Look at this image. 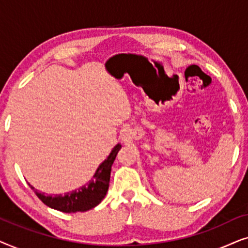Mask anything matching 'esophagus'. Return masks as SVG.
I'll use <instances>...</instances> for the list:
<instances>
[{
  "mask_svg": "<svg viewBox=\"0 0 248 248\" xmlns=\"http://www.w3.org/2000/svg\"><path fill=\"white\" fill-rule=\"evenodd\" d=\"M126 133H127V130H124V134L126 135Z\"/></svg>",
  "mask_w": 248,
  "mask_h": 248,
  "instance_id": "1",
  "label": "esophagus"
}]
</instances>
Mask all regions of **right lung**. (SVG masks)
Returning a JSON list of instances; mask_svg holds the SVG:
<instances>
[{"instance_id": "right-lung-1", "label": "right lung", "mask_w": 248, "mask_h": 248, "mask_svg": "<svg viewBox=\"0 0 248 248\" xmlns=\"http://www.w3.org/2000/svg\"><path fill=\"white\" fill-rule=\"evenodd\" d=\"M121 148V144L115 145L107 159H105L101 162L99 167L97 168L96 172H94L93 177L86 185L78 189H74V191L67 192L64 195L45 194V193L37 191L30 184L29 186L33 189V192L36 193V195L38 196L44 204L52 209L59 210V211L74 213L84 212L90 209H93L106 196L108 187H109L111 165H113Z\"/></svg>"}]
</instances>
